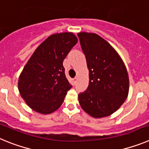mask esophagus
Returning a JSON list of instances; mask_svg holds the SVG:
<instances>
[{"mask_svg":"<svg viewBox=\"0 0 149 149\" xmlns=\"http://www.w3.org/2000/svg\"><path fill=\"white\" fill-rule=\"evenodd\" d=\"M77 81H78V78H77V77H74V78H73L74 84H76V83L77 82Z\"/></svg>","mask_w":149,"mask_h":149,"instance_id":"34e87169","label":"esophagus"}]
</instances>
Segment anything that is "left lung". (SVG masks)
Instances as JSON below:
<instances>
[{
	"label": "left lung",
	"mask_w": 149,
	"mask_h": 149,
	"mask_svg": "<svg viewBox=\"0 0 149 149\" xmlns=\"http://www.w3.org/2000/svg\"><path fill=\"white\" fill-rule=\"evenodd\" d=\"M86 56L89 82L78 95L83 110L93 118L115 113L128 95L129 78L125 65L116 51L98 34L77 33Z\"/></svg>",
	"instance_id": "obj_1"
}]
</instances>
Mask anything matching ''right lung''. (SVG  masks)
Instances as JSON below:
<instances>
[{"label":"right lung","mask_w":149,"mask_h":149,"mask_svg":"<svg viewBox=\"0 0 149 149\" xmlns=\"http://www.w3.org/2000/svg\"><path fill=\"white\" fill-rule=\"evenodd\" d=\"M77 42L73 33H55L38 46L18 78L22 98L34 111L50 114L61 106L72 88L63 60Z\"/></svg>","instance_id":"1"}]
</instances>
